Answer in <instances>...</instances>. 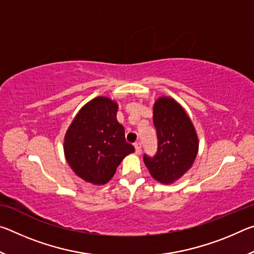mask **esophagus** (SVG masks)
Returning a JSON list of instances; mask_svg holds the SVG:
<instances>
[{"label": "esophagus", "mask_w": 254, "mask_h": 254, "mask_svg": "<svg viewBox=\"0 0 254 254\" xmlns=\"http://www.w3.org/2000/svg\"><path fill=\"white\" fill-rule=\"evenodd\" d=\"M134 148H135V153L136 154H140L141 151H142V149H141V143L140 142H135L134 143Z\"/></svg>", "instance_id": "esophagus-1"}]
</instances>
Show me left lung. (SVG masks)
<instances>
[{"label": "left lung", "instance_id": "left-lung-1", "mask_svg": "<svg viewBox=\"0 0 254 254\" xmlns=\"http://www.w3.org/2000/svg\"><path fill=\"white\" fill-rule=\"evenodd\" d=\"M153 124L158 149L153 157L143 160L152 177L168 184L182 177L197 156L198 140L190 119L177 102L160 97L153 106Z\"/></svg>", "mask_w": 254, "mask_h": 254}]
</instances>
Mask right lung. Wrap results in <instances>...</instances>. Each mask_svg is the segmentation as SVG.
Segmentation results:
<instances>
[{"mask_svg":"<svg viewBox=\"0 0 254 254\" xmlns=\"http://www.w3.org/2000/svg\"><path fill=\"white\" fill-rule=\"evenodd\" d=\"M118 104L96 97L79 111L65 136V154L80 178L102 185L113 177L123 158L134 151L117 120Z\"/></svg>","mask_w":254,"mask_h":254,"instance_id":"obj_1","label":"right lung"}]
</instances>
